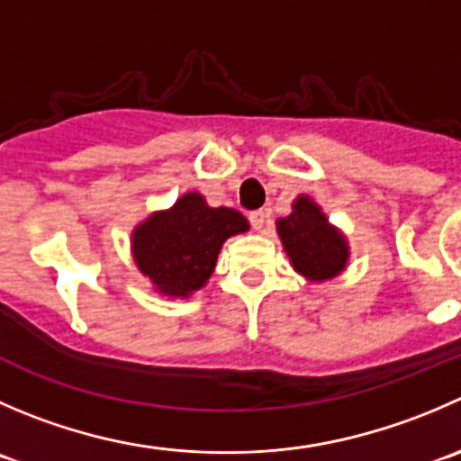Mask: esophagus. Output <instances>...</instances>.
<instances>
[{"mask_svg":"<svg viewBox=\"0 0 461 461\" xmlns=\"http://www.w3.org/2000/svg\"><path fill=\"white\" fill-rule=\"evenodd\" d=\"M248 218H249V225H252L257 231H261L267 222V212L266 209H257V212H249Z\"/></svg>","mask_w":461,"mask_h":461,"instance_id":"34e87169","label":"esophagus"}]
</instances>
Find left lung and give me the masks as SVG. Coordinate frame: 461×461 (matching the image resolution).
<instances>
[{
	"label": "left lung",
	"instance_id": "obj_1",
	"mask_svg": "<svg viewBox=\"0 0 461 461\" xmlns=\"http://www.w3.org/2000/svg\"><path fill=\"white\" fill-rule=\"evenodd\" d=\"M276 231L294 270L311 281H324L342 272L349 249L312 200L297 198L293 213L276 221Z\"/></svg>",
	"mask_w": 461,
	"mask_h": 461
}]
</instances>
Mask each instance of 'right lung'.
I'll return each instance as SVG.
<instances>
[{
    "label": "right lung",
    "mask_w": 461,
    "mask_h": 461,
    "mask_svg": "<svg viewBox=\"0 0 461 461\" xmlns=\"http://www.w3.org/2000/svg\"><path fill=\"white\" fill-rule=\"evenodd\" d=\"M240 231H248L243 213L207 207L200 194H186L173 209L137 227L132 240L137 267L159 293L189 297L212 276L222 243Z\"/></svg>",
    "instance_id": "1"
}]
</instances>
